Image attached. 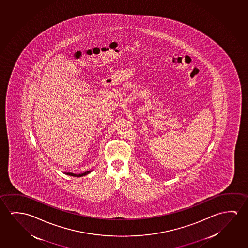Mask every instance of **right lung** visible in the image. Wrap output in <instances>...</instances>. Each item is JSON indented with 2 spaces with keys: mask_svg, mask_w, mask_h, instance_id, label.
<instances>
[{
  "mask_svg": "<svg viewBox=\"0 0 248 248\" xmlns=\"http://www.w3.org/2000/svg\"><path fill=\"white\" fill-rule=\"evenodd\" d=\"M89 172H90V171H86V172L80 173V174H74L72 172H66V174H67V175L74 176V177H82V176L87 175Z\"/></svg>",
  "mask_w": 248,
  "mask_h": 248,
  "instance_id": "add662e5",
  "label": "right lung"
}]
</instances>
